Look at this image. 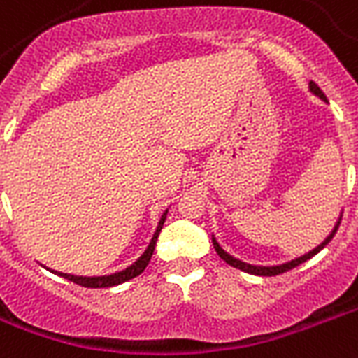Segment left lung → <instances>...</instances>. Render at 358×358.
Segmentation results:
<instances>
[{
    "label": "left lung",
    "mask_w": 358,
    "mask_h": 358,
    "mask_svg": "<svg viewBox=\"0 0 358 358\" xmlns=\"http://www.w3.org/2000/svg\"><path fill=\"white\" fill-rule=\"evenodd\" d=\"M310 92H312L313 95H317L319 99L327 101V97H324V94L321 92V88H319L315 82H310ZM340 220H342V215H340ZM340 220L336 222V225H334V229H332V233L327 236V238L321 242V244L317 245V248H313L312 252L304 253V255H300V257L293 259V261H289V263H283V264H276V266H257V264H250V263H244V261H240V259L233 257V255H229L225 250H223L222 245L217 244V240L214 238V234H212V242H214V248L215 252H217V255L225 261L227 264H231V266H234V268L242 270V272H248V274H255V276H278V274H283V272H287V270L294 268V266H299V264H302L304 261H308V259H312L315 253H319L321 250H323L324 245L329 244L332 240V236L336 234L338 227H340Z\"/></svg>",
    "instance_id": "left-lung-1"
}]
</instances>
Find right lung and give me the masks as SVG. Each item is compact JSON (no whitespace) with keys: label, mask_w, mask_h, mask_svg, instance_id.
<instances>
[{"label":"right lung","mask_w":358,"mask_h":358,"mask_svg":"<svg viewBox=\"0 0 358 358\" xmlns=\"http://www.w3.org/2000/svg\"><path fill=\"white\" fill-rule=\"evenodd\" d=\"M167 212L169 210H165V212H163V215H161L159 223H157V229H155L154 236H152V240H150L146 252H144L141 257L136 259L135 263L131 264V266H127L125 270H122V272H116V274H110V276H92V278L73 276V274H64V272H56V270H52V272H54V274H58V276L65 278V280H69V282L76 283V285H82V287H90V289L114 287V285H120V283L129 282V280L136 278L138 274H143L144 268L148 266L150 259H152V255H154L157 236H159L161 229H163V223H165V220H167Z\"/></svg>","instance_id":"right-lung-1"}]
</instances>
